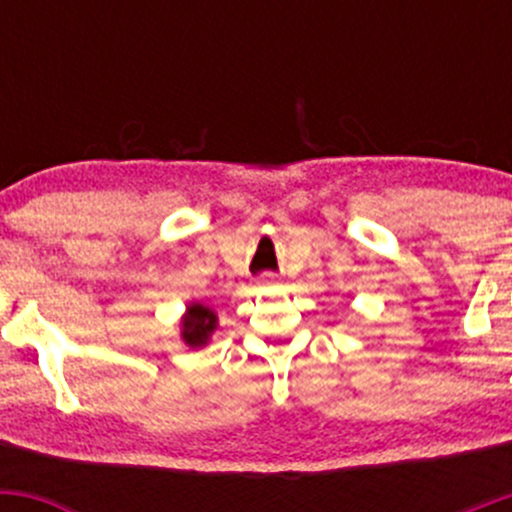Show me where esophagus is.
<instances>
[{
    "mask_svg": "<svg viewBox=\"0 0 512 512\" xmlns=\"http://www.w3.org/2000/svg\"><path fill=\"white\" fill-rule=\"evenodd\" d=\"M260 284L262 286H276V284H279V281H276L274 274H264L262 279H260Z\"/></svg>",
    "mask_w": 512,
    "mask_h": 512,
    "instance_id": "esophagus-1",
    "label": "esophagus"
}]
</instances>
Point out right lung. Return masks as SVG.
Masks as SVG:
<instances>
[{"label":"right lung","instance_id":"add662e5","mask_svg":"<svg viewBox=\"0 0 512 512\" xmlns=\"http://www.w3.org/2000/svg\"><path fill=\"white\" fill-rule=\"evenodd\" d=\"M216 327H219V315L207 303L192 301L185 305V313L180 317V339L190 349H202L211 342Z\"/></svg>","mask_w":512,"mask_h":512}]
</instances>
